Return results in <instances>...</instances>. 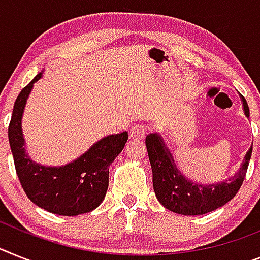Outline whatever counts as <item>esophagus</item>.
Instances as JSON below:
<instances>
[{
	"mask_svg": "<svg viewBox=\"0 0 260 260\" xmlns=\"http://www.w3.org/2000/svg\"><path fill=\"white\" fill-rule=\"evenodd\" d=\"M145 134H147V131H145V128L141 125H134L131 126L129 129V137L132 139V140H143L144 137H145Z\"/></svg>",
	"mask_w": 260,
	"mask_h": 260,
	"instance_id": "obj_1",
	"label": "esophagus"
}]
</instances>
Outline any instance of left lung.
I'll return each mask as SVG.
<instances>
[{"mask_svg": "<svg viewBox=\"0 0 260 260\" xmlns=\"http://www.w3.org/2000/svg\"><path fill=\"white\" fill-rule=\"evenodd\" d=\"M245 116H250L247 102L239 93ZM149 162L153 174V189L157 200L168 210L182 215H202L222 208L235 197L245 180L252 145L246 152L241 167L234 176L213 184L191 181L178 169L171 149L158 132L145 137Z\"/></svg>", "mask_w": 260, "mask_h": 260, "instance_id": "8db88e82", "label": "left lung"}]
</instances>
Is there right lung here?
I'll return each instance as SVG.
<instances>
[{"label":"right lung","mask_w":260,"mask_h":260,"mask_svg":"<svg viewBox=\"0 0 260 260\" xmlns=\"http://www.w3.org/2000/svg\"><path fill=\"white\" fill-rule=\"evenodd\" d=\"M41 71L21 91L9 124V143L15 171L31 202L52 214H84L95 210L106 197L108 169L125 147L128 134L108 135L93 143L84 153L64 165L47 167L30 157L22 131V117L32 87L43 76Z\"/></svg>","instance_id":"right-lung-1"}]
</instances>
